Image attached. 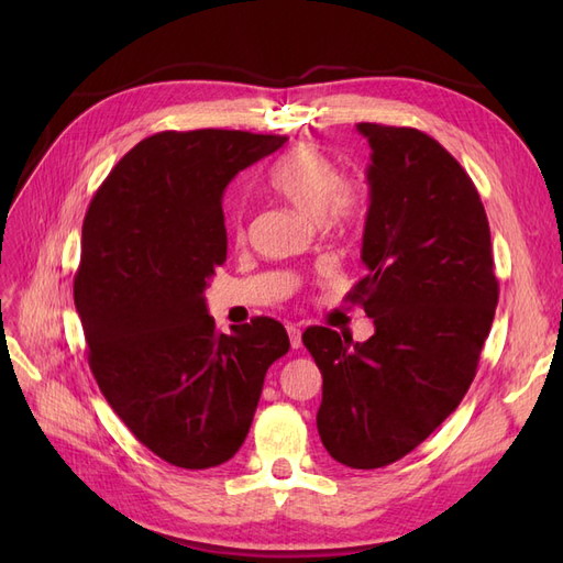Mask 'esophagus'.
I'll return each instance as SVG.
<instances>
[{
  "label": "esophagus",
  "mask_w": 563,
  "mask_h": 563,
  "mask_svg": "<svg viewBox=\"0 0 563 563\" xmlns=\"http://www.w3.org/2000/svg\"><path fill=\"white\" fill-rule=\"evenodd\" d=\"M286 331H288V340H291V347L298 350L302 345V331H300V327H298V323H288Z\"/></svg>",
  "instance_id": "34e87169"
}]
</instances>
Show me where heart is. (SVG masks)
<instances>
[{
    "mask_svg": "<svg viewBox=\"0 0 563 563\" xmlns=\"http://www.w3.org/2000/svg\"><path fill=\"white\" fill-rule=\"evenodd\" d=\"M267 180L296 211L331 230L360 225L368 211V180L362 174H343L331 155L312 145L288 150L272 164Z\"/></svg>",
    "mask_w": 563,
    "mask_h": 563,
    "instance_id": "b5f03b06",
    "label": "heart"
}]
</instances>
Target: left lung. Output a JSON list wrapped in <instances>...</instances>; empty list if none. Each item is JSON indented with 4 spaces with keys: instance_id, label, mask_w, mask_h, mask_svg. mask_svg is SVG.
Segmentation results:
<instances>
[{
    "instance_id": "left-lung-1",
    "label": "left lung",
    "mask_w": 563,
    "mask_h": 563,
    "mask_svg": "<svg viewBox=\"0 0 563 563\" xmlns=\"http://www.w3.org/2000/svg\"><path fill=\"white\" fill-rule=\"evenodd\" d=\"M371 145L362 261L347 294L366 343L302 333L321 371L317 430L333 460L376 470L411 453L470 389L498 305L479 192L449 152L408 126L356 124ZM345 336V335H343Z\"/></svg>"
}]
</instances>
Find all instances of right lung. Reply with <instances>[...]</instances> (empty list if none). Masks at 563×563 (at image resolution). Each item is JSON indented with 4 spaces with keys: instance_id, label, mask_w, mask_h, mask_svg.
<instances>
[{
    "instance_id": "add662e5",
    "label": "right lung",
    "mask_w": 563,
    "mask_h": 563,
    "mask_svg": "<svg viewBox=\"0 0 563 563\" xmlns=\"http://www.w3.org/2000/svg\"><path fill=\"white\" fill-rule=\"evenodd\" d=\"M284 141L155 133L119 159L84 218L75 305L93 378L133 437L183 470L242 449L265 373L291 347L269 317L218 333L203 298L228 255V183Z\"/></svg>"
}]
</instances>
